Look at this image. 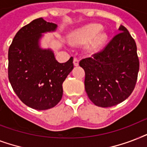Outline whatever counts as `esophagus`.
<instances>
[{
	"mask_svg": "<svg viewBox=\"0 0 147 147\" xmlns=\"http://www.w3.org/2000/svg\"><path fill=\"white\" fill-rule=\"evenodd\" d=\"M73 63L75 66H78V64H79V60H78L77 58H74Z\"/></svg>",
	"mask_w": 147,
	"mask_h": 147,
	"instance_id": "34e87169",
	"label": "esophagus"
}]
</instances>
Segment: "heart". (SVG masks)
Wrapping results in <instances>:
<instances>
[{
	"label": "heart",
	"mask_w": 147,
	"mask_h": 147,
	"mask_svg": "<svg viewBox=\"0 0 147 147\" xmlns=\"http://www.w3.org/2000/svg\"><path fill=\"white\" fill-rule=\"evenodd\" d=\"M101 26L98 24H89L74 31L69 36V41L73 45L87 43L86 52L90 55L98 53L107 40V34L99 33Z\"/></svg>",
	"instance_id": "heart-1"
}]
</instances>
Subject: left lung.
<instances>
[{
    "instance_id": "8db88e82",
    "label": "left lung",
    "mask_w": 147,
    "mask_h": 147,
    "mask_svg": "<svg viewBox=\"0 0 147 147\" xmlns=\"http://www.w3.org/2000/svg\"><path fill=\"white\" fill-rule=\"evenodd\" d=\"M119 30L102 51L79 62L85 71V92L98 107L121 103L137 83L140 67L137 45L126 27L121 25Z\"/></svg>"
}]
</instances>
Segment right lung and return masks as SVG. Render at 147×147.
Returning a JSON list of instances; mask_svg holds the SVG:
<instances>
[{"instance_id": "1", "label": "right lung", "mask_w": 147, "mask_h": 147, "mask_svg": "<svg viewBox=\"0 0 147 147\" xmlns=\"http://www.w3.org/2000/svg\"><path fill=\"white\" fill-rule=\"evenodd\" d=\"M57 25L42 17L23 26L8 50V78L18 98L28 107L47 110L62 99V83L73 69V58L59 63L50 49L40 47L42 33Z\"/></svg>"}]
</instances>
